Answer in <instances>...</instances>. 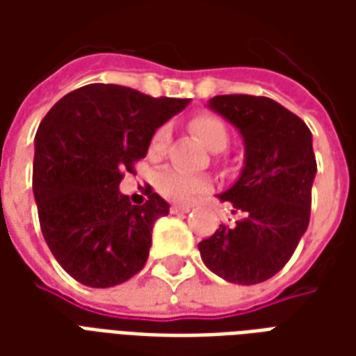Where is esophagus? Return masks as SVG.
Segmentation results:
<instances>
[{"label": "esophagus", "mask_w": 356, "mask_h": 356, "mask_svg": "<svg viewBox=\"0 0 356 356\" xmlns=\"http://www.w3.org/2000/svg\"><path fill=\"white\" fill-rule=\"evenodd\" d=\"M193 209V206H188V204H173L170 208L171 213H175V216H179V213H188Z\"/></svg>", "instance_id": "1"}]
</instances>
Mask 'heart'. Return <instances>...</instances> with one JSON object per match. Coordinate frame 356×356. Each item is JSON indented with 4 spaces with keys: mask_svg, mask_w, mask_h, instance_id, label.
Instances as JSON below:
<instances>
[{
    "mask_svg": "<svg viewBox=\"0 0 356 356\" xmlns=\"http://www.w3.org/2000/svg\"><path fill=\"white\" fill-rule=\"evenodd\" d=\"M191 131L211 150V152H223L229 147L231 133L223 120L211 112H200L188 122ZM170 145V127L162 125L158 127L148 145V154L152 158H162ZM156 188L163 198L173 202H188L194 196L208 193L211 188V179L206 175H193L175 168H165L156 175Z\"/></svg>",
    "mask_w": 356,
    "mask_h": 356,
    "instance_id": "heart-1",
    "label": "heart"
}]
</instances>
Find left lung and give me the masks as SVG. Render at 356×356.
Segmentation results:
<instances>
[{
  "label": "left lung",
  "instance_id": "left-lung-1",
  "mask_svg": "<svg viewBox=\"0 0 356 356\" xmlns=\"http://www.w3.org/2000/svg\"><path fill=\"white\" fill-rule=\"evenodd\" d=\"M209 108L244 137L238 181L219 194L242 219L219 225L198 244L206 267L232 284H259L290 261L311 217L316 175L313 135L305 122L268 97L217 95Z\"/></svg>",
  "mask_w": 356,
  "mask_h": 356
}]
</instances>
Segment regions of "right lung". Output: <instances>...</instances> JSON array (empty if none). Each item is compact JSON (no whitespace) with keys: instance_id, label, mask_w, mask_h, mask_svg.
Returning <instances> with one entry per match:
<instances>
[{"instance_id":"1","label":"right lung","mask_w":356,"mask_h":356,"mask_svg":"<svg viewBox=\"0 0 356 356\" xmlns=\"http://www.w3.org/2000/svg\"><path fill=\"white\" fill-rule=\"evenodd\" d=\"M188 99H154L114 83L65 95L35 133L32 186L43 238L78 282L110 288L148 259L152 225L170 206L156 193L131 206L120 193L124 171L147 156L154 131Z\"/></svg>"}]
</instances>
